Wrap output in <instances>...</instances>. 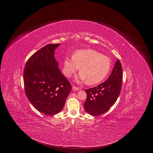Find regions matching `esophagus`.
<instances>
[{
    "label": "esophagus",
    "mask_w": 153,
    "mask_h": 153,
    "mask_svg": "<svg viewBox=\"0 0 153 153\" xmlns=\"http://www.w3.org/2000/svg\"><path fill=\"white\" fill-rule=\"evenodd\" d=\"M73 90L74 91H78L79 89L78 87H77V86H73Z\"/></svg>",
    "instance_id": "1"
}]
</instances>
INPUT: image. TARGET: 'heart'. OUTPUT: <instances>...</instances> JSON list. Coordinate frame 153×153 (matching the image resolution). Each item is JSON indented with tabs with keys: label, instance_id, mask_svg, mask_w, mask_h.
<instances>
[{
	"label": "heart",
	"instance_id": "obj_1",
	"mask_svg": "<svg viewBox=\"0 0 153 153\" xmlns=\"http://www.w3.org/2000/svg\"><path fill=\"white\" fill-rule=\"evenodd\" d=\"M80 67V73L76 80L94 85L106 77L111 68V61L107 56L93 49L79 50L74 53L73 57H65L63 71L67 77L71 76Z\"/></svg>",
	"mask_w": 153,
	"mask_h": 153
}]
</instances>
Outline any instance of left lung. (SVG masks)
Returning a JSON list of instances; mask_svg holds the SVG:
<instances>
[{
  "mask_svg": "<svg viewBox=\"0 0 153 153\" xmlns=\"http://www.w3.org/2000/svg\"><path fill=\"white\" fill-rule=\"evenodd\" d=\"M122 83V67L117 59L111 74L105 82L85 90L87 96L84 108L86 112L97 116L108 111L117 100Z\"/></svg>",
  "mask_w": 153,
  "mask_h": 153,
  "instance_id": "8db88e82",
  "label": "left lung"
}]
</instances>
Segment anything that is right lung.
<instances>
[{
    "mask_svg": "<svg viewBox=\"0 0 153 153\" xmlns=\"http://www.w3.org/2000/svg\"><path fill=\"white\" fill-rule=\"evenodd\" d=\"M48 44L32 55L24 71L26 96L37 110L48 116L59 113L71 91L69 81L60 72L54 58L59 46Z\"/></svg>",
    "mask_w": 153,
    "mask_h": 153,
    "instance_id": "obj_1",
    "label": "right lung"
}]
</instances>
